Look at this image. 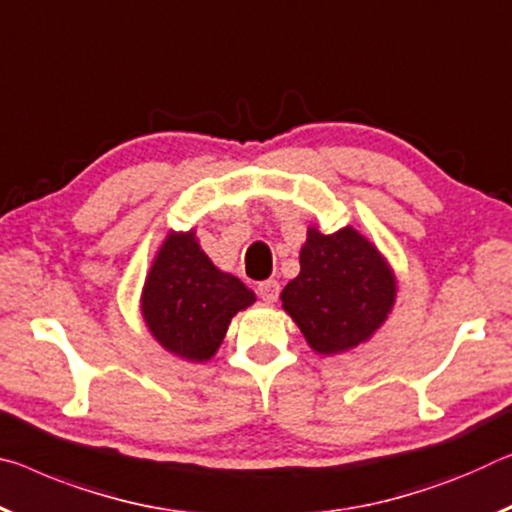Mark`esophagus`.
Segmentation results:
<instances>
[{
  "label": "esophagus",
  "mask_w": 512,
  "mask_h": 512,
  "mask_svg": "<svg viewBox=\"0 0 512 512\" xmlns=\"http://www.w3.org/2000/svg\"><path fill=\"white\" fill-rule=\"evenodd\" d=\"M257 294L266 305H271V303H275V300H278L280 285L275 280H264V282H259V285H257Z\"/></svg>",
  "instance_id": "esophagus-1"
}]
</instances>
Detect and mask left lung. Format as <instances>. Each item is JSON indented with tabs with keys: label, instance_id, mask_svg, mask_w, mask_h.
<instances>
[{
	"label": "left lung",
	"instance_id": "left-lung-1",
	"mask_svg": "<svg viewBox=\"0 0 512 512\" xmlns=\"http://www.w3.org/2000/svg\"><path fill=\"white\" fill-rule=\"evenodd\" d=\"M396 282L371 241L353 227L307 230L300 273L282 289V307L321 355L344 353L376 332L394 305Z\"/></svg>",
	"mask_w": 512,
	"mask_h": 512
}]
</instances>
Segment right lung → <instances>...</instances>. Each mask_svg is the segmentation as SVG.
<instances>
[{
    "instance_id": "add662e5",
    "label": "right lung",
    "mask_w": 512,
    "mask_h": 512,
    "mask_svg": "<svg viewBox=\"0 0 512 512\" xmlns=\"http://www.w3.org/2000/svg\"><path fill=\"white\" fill-rule=\"evenodd\" d=\"M253 303V291L218 271L191 230L170 234L159 248L145 280L141 310L152 337L166 351L205 362L221 346L232 316Z\"/></svg>"
}]
</instances>
